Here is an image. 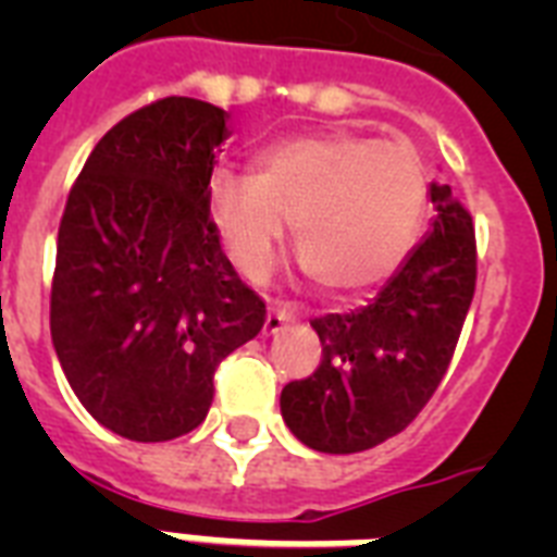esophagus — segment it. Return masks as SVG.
<instances>
[{"label": "esophagus", "mask_w": 557, "mask_h": 557, "mask_svg": "<svg viewBox=\"0 0 557 557\" xmlns=\"http://www.w3.org/2000/svg\"><path fill=\"white\" fill-rule=\"evenodd\" d=\"M295 318L297 314L292 312L288 306L274 304L269 309V314H265V326H262V332H265V335H277V332L283 330V326H288V323L295 321Z\"/></svg>", "instance_id": "obj_1"}]
</instances>
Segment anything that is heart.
<instances>
[{"instance_id": "obj_1", "label": "heart", "mask_w": 557, "mask_h": 557, "mask_svg": "<svg viewBox=\"0 0 557 557\" xmlns=\"http://www.w3.org/2000/svg\"><path fill=\"white\" fill-rule=\"evenodd\" d=\"M428 208L419 156L356 133L283 138L248 170L219 168L208 213L248 280L269 274L292 219L300 262L330 295L379 286L405 262Z\"/></svg>"}]
</instances>
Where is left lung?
<instances>
[{
	"instance_id": "left-lung-1",
	"label": "left lung",
	"mask_w": 557,
	"mask_h": 557,
	"mask_svg": "<svg viewBox=\"0 0 557 557\" xmlns=\"http://www.w3.org/2000/svg\"><path fill=\"white\" fill-rule=\"evenodd\" d=\"M433 231L375 300L312 326L321 364L288 381L280 410L288 431L321 454H358L396 436L448 372L476 286L474 219L448 185H431Z\"/></svg>"
}]
</instances>
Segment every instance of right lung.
Here are the masks:
<instances>
[{
  "label": "right lung",
  "instance_id": "obj_1",
  "mask_svg": "<svg viewBox=\"0 0 557 557\" xmlns=\"http://www.w3.org/2000/svg\"><path fill=\"white\" fill-rule=\"evenodd\" d=\"M225 121L176 95L135 109L95 144L65 199L51 341L74 396L124 440L199 428L222 358L265 323L208 213Z\"/></svg>",
  "mask_w": 557,
  "mask_h": 557
}]
</instances>
